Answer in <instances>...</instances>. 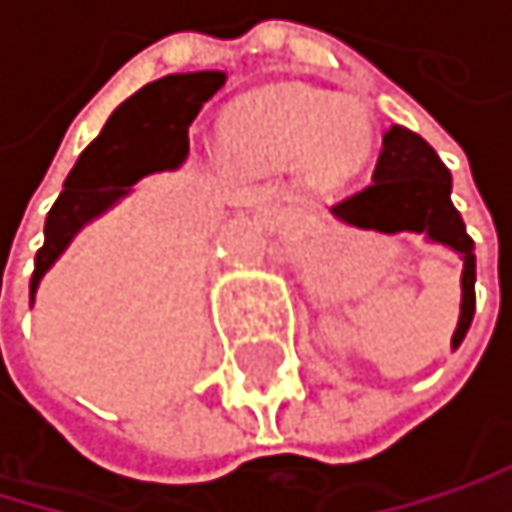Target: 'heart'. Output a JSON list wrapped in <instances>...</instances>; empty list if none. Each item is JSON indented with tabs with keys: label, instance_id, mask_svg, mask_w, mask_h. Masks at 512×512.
Wrapping results in <instances>:
<instances>
[{
	"label": "heart",
	"instance_id": "obj_1",
	"mask_svg": "<svg viewBox=\"0 0 512 512\" xmlns=\"http://www.w3.org/2000/svg\"><path fill=\"white\" fill-rule=\"evenodd\" d=\"M224 159L242 174L282 171L301 162L319 190L353 181L371 153V122L356 101L307 88L276 85L239 101L221 125Z\"/></svg>",
	"mask_w": 512,
	"mask_h": 512
}]
</instances>
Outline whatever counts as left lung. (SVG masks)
I'll list each match as a JSON object with an SVG mask.
<instances>
[{"mask_svg": "<svg viewBox=\"0 0 512 512\" xmlns=\"http://www.w3.org/2000/svg\"><path fill=\"white\" fill-rule=\"evenodd\" d=\"M331 214L359 230L424 233L461 254V319L451 334V350H458L476 313V254L461 211L451 205V174L424 137L390 125L371 184L338 202Z\"/></svg>", "mask_w": 512, "mask_h": 512, "instance_id": "8db88e82", "label": "left lung"}]
</instances>
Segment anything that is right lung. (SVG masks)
<instances>
[{"label":"right lung","mask_w":512,"mask_h":512,"mask_svg":"<svg viewBox=\"0 0 512 512\" xmlns=\"http://www.w3.org/2000/svg\"><path fill=\"white\" fill-rule=\"evenodd\" d=\"M224 82L227 76L218 70L174 73L134 91L113 110L104 131L76 159L64 181V193L45 218V242L36 251V270L30 279V304L48 267L61 258L88 221L128 196L131 184L153 171L178 168L187 159L190 122Z\"/></svg>","instance_id":"add662e5"}]
</instances>
